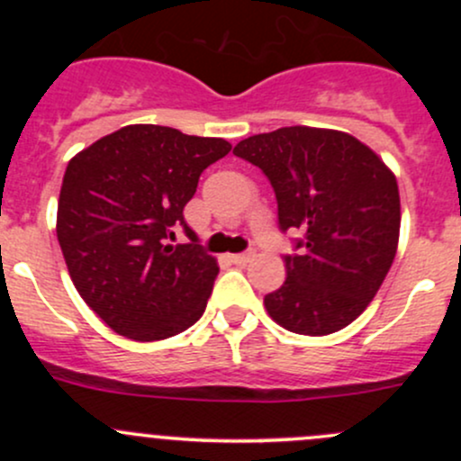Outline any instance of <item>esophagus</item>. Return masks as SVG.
I'll return each instance as SVG.
<instances>
[{
	"label": "esophagus",
	"instance_id": "obj_1",
	"mask_svg": "<svg viewBox=\"0 0 461 461\" xmlns=\"http://www.w3.org/2000/svg\"><path fill=\"white\" fill-rule=\"evenodd\" d=\"M254 258V252H243V254H231L230 260L236 265H248Z\"/></svg>",
	"mask_w": 461,
	"mask_h": 461
}]
</instances>
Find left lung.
Returning a JSON list of instances; mask_svg holds the SVG:
<instances>
[{
    "mask_svg": "<svg viewBox=\"0 0 461 461\" xmlns=\"http://www.w3.org/2000/svg\"><path fill=\"white\" fill-rule=\"evenodd\" d=\"M234 153L272 183L283 231L303 230L287 278L263 299L281 328L325 337L359 317L379 292L399 243L397 178L361 140L337 129L283 127Z\"/></svg>",
    "mask_w": 461,
    "mask_h": 461,
    "instance_id": "left-lung-1",
    "label": "left lung"
}]
</instances>
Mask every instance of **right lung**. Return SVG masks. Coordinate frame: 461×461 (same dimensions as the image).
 <instances>
[{
    "instance_id": "add662e5",
    "label": "right lung",
    "mask_w": 461,
    "mask_h": 461,
    "mask_svg": "<svg viewBox=\"0 0 461 461\" xmlns=\"http://www.w3.org/2000/svg\"><path fill=\"white\" fill-rule=\"evenodd\" d=\"M222 138L129 124L68 160L58 203V240L85 303L113 332L160 341L207 308L216 258L203 252L183 216L198 178L227 156ZM183 224L193 243L169 246Z\"/></svg>"
}]
</instances>
